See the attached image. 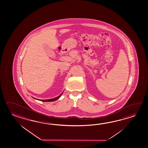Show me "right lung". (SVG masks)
Instances as JSON below:
<instances>
[{
    "label": "right lung",
    "instance_id": "obj_1",
    "mask_svg": "<svg viewBox=\"0 0 148 148\" xmlns=\"http://www.w3.org/2000/svg\"><path fill=\"white\" fill-rule=\"evenodd\" d=\"M63 92H62V93H61V94H60L58 97H55L54 99H48V100H37V99H36V100H39V101H42V102H52V101H56V100H57L58 99L61 97V95H62V94L63 93ZM34 99H35V98H34Z\"/></svg>",
    "mask_w": 148,
    "mask_h": 148
}]
</instances>
